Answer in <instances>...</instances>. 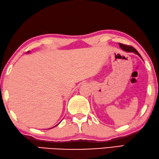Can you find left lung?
<instances>
[{"instance_id":"left-lung-1","label":"left lung","mask_w":159,"mask_h":159,"mask_svg":"<svg viewBox=\"0 0 159 159\" xmlns=\"http://www.w3.org/2000/svg\"><path fill=\"white\" fill-rule=\"evenodd\" d=\"M119 45H120V47L122 48V50H124V51H126V52H130V53H134L135 54H137L138 56H140L141 58H142V57L140 56V53H138V52L136 50H135L134 47H131V46H127V45H125V44H120V43H119Z\"/></svg>"}]
</instances>
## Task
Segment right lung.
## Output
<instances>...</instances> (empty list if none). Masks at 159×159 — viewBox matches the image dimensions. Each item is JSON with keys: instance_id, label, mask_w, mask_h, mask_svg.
I'll list each match as a JSON object with an SVG mask.
<instances>
[{"instance_id": "obj_1", "label": "right lung", "mask_w": 159, "mask_h": 159, "mask_svg": "<svg viewBox=\"0 0 159 159\" xmlns=\"http://www.w3.org/2000/svg\"><path fill=\"white\" fill-rule=\"evenodd\" d=\"M28 52H29V51H28ZM28 52H27V53H28ZM57 125H58V124H57V125L56 126H57ZM55 126H53V127H55ZM51 129H52V128H51Z\"/></svg>"}]
</instances>
